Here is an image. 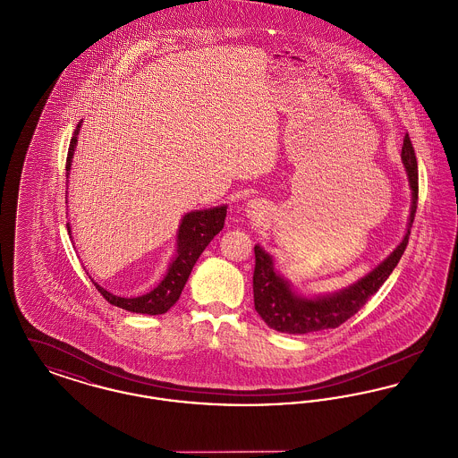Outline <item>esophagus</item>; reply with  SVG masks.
I'll return each instance as SVG.
<instances>
[{
    "label": "esophagus",
    "instance_id": "1",
    "mask_svg": "<svg viewBox=\"0 0 458 458\" xmlns=\"http://www.w3.org/2000/svg\"><path fill=\"white\" fill-rule=\"evenodd\" d=\"M247 216H250V218H259L262 215V206L258 202V200H250L249 204H247Z\"/></svg>",
    "mask_w": 458,
    "mask_h": 458
}]
</instances>
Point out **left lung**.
I'll use <instances>...</instances> for the list:
<instances>
[{
    "instance_id": "left-lung-1",
    "label": "left lung",
    "mask_w": 458,
    "mask_h": 458,
    "mask_svg": "<svg viewBox=\"0 0 458 458\" xmlns=\"http://www.w3.org/2000/svg\"><path fill=\"white\" fill-rule=\"evenodd\" d=\"M402 159L409 174L411 189H412V208L407 233L400 245L392 254L374 267L368 276L359 280L349 288L318 299H304L297 297L288 282L275 271L273 258L266 254L259 245L254 247L256 266H254V305L258 314L264 323L276 331L288 335H305L312 331H321L329 327H338L350 319L353 314L360 310V307L369 301L379 286L388 280L394 266L403 256L411 228L415 218L417 200H419V174H417V159H415L414 146L409 133L403 139Z\"/></svg>"
}]
</instances>
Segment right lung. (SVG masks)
<instances>
[{
    "instance_id": "add662e5",
    "label": "right lung",
    "mask_w": 458,
    "mask_h": 458,
    "mask_svg": "<svg viewBox=\"0 0 458 458\" xmlns=\"http://www.w3.org/2000/svg\"><path fill=\"white\" fill-rule=\"evenodd\" d=\"M81 123L82 122L77 123L73 137L70 139V148H68V156H66V176L70 174L68 172L72 166V156L75 151ZM225 218H226V206L187 213L178 228L176 258L170 264L168 273L163 278V282L149 293L133 297V299L118 297V295H113L106 292L103 286L94 284L98 292L108 301L109 304L122 307L125 310L137 312V314H149V316L165 314L180 299V293L191 276L194 264L199 259V256L202 254V250L208 247V243L221 232V228L225 226ZM66 228L70 230L68 223H66Z\"/></svg>"
}]
</instances>
